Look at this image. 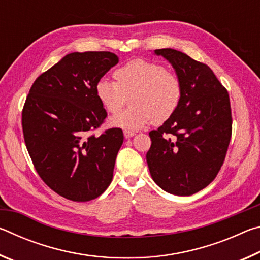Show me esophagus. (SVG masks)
I'll return each instance as SVG.
<instances>
[{"label":"esophagus","mask_w":260,"mask_h":260,"mask_svg":"<svg viewBox=\"0 0 260 260\" xmlns=\"http://www.w3.org/2000/svg\"><path fill=\"white\" fill-rule=\"evenodd\" d=\"M124 135H125L126 139H129V138H133V136L135 135V133H134L133 131H127V129H125V131H124Z\"/></svg>","instance_id":"1"}]
</instances>
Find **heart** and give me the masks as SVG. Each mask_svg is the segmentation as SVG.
Instances as JSON below:
<instances>
[{
	"label": "heart",
	"instance_id": "heart-1",
	"mask_svg": "<svg viewBox=\"0 0 260 260\" xmlns=\"http://www.w3.org/2000/svg\"><path fill=\"white\" fill-rule=\"evenodd\" d=\"M116 81L108 78L96 83V96L110 113L123 106L132 94V107L110 118V124L124 129L142 128L170 119L182 99V83L177 74L156 61L136 58L114 71Z\"/></svg>",
	"mask_w": 260,
	"mask_h": 260
}]
</instances>
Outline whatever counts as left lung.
Wrapping results in <instances>:
<instances>
[{
    "instance_id": "obj_1",
    "label": "left lung",
    "mask_w": 260,
    "mask_h": 260,
    "mask_svg": "<svg viewBox=\"0 0 260 260\" xmlns=\"http://www.w3.org/2000/svg\"><path fill=\"white\" fill-rule=\"evenodd\" d=\"M182 83L177 111L151 131L147 162L151 178L165 191L190 196L217 177L232 136L230 96L208 65L181 51L156 49Z\"/></svg>"
}]
</instances>
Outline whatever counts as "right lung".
Listing matches in <instances>:
<instances>
[{
    "label": "right lung",
    "mask_w": 260,
    "mask_h": 260,
    "mask_svg": "<svg viewBox=\"0 0 260 260\" xmlns=\"http://www.w3.org/2000/svg\"><path fill=\"white\" fill-rule=\"evenodd\" d=\"M118 61L110 51L72 52L42 73L26 99V148L40 178L68 200H94L112 181L122 131L90 133L107 117L96 83Z\"/></svg>",
    "instance_id": "add662e5"
}]
</instances>
